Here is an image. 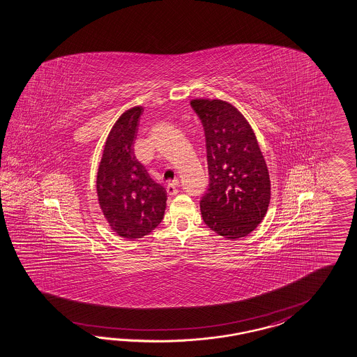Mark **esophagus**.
I'll list each match as a JSON object with an SVG mask.
<instances>
[{
	"label": "esophagus",
	"instance_id": "esophagus-1",
	"mask_svg": "<svg viewBox=\"0 0 357 357\" xmlns=\"http://www.w3.org/2000/svg\"><path fill=\"white\" fill-rule=\"evenodd\" d=\"M178 185H179V182H178V181H172V182H169L167 185H166L167 195H170V196L176 195V193H178Z\"/></svg>",
	"mask_w": 357,
	"mask_h": 357
}]
</instances>
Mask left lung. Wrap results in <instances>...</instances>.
Returning <instances> with one entry per match:
<instances>
[{
	"label": "left lung",
	"mask_w": 357,
	"mask_h": 357,
	"mask_svg": "<svg viewBox=\"0 0 357 357\" xmlns=\"http://www.w3.org/2000/svg\"><path fill=\"white\" fill-rule=\"evenodd\" d=\"M191 106L206 143L204 222L226 239L247 236L264 220L270 202L269 172L257 139L241 112L226 101L197 98Z\"/></svg>",
	"instance_id": "left-lung-1"
}]
</instances>
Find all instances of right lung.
I'll return each instance as SVG.
<instances>
[{
	"mask_svg": "<svg viewBox=\"0 0 357 357\" xmlns=\"http://www.w3.org/2000/svg\"><path fill=\"white\" fill-rule=\"evenodd\" d=\"M142 106L125 112L106 139L97 173V196L112 229L126 239L152 232L164 218L166 191L134 155Z\"/></svg>",
	"mask_w": 357,
	"mask_h": 357,
	"instance_id": "right-lung-1",
	"label": "right lung"
}]
</instances>
